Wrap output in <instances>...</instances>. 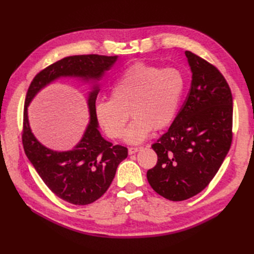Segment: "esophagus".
I'll return each instance as SVG.
<instances>
[{"mask_svg": "<svg viewBox=\"0 0 254 254\" xmlns=\"http://www.w3.org/2000/svg\"><path fill=\"white\" fill-rule=\"evenodd\" d=\"M142 147H129L128 148V152L129 155H133V153H135L136 151H139Z\"/></svg>", "mask_w": 254, "mask_h": 254, "instance_id": "esophagus-1", "label": "esophagus"}]
</instances>
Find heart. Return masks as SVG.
Instances as JSON below:
<instances>
[{"label": "heart", "instance_id": "obj_1", "mask_svg": "<svg viewBox=\"0 0 254 254\" xmlns=\"http://www.w3.org/2000/svg\"><path fill=\"white\" fill-rule=\"evenodd\" d=\"M184 89L186 78L177 68L134 64L115 80L111 98L97 104V122L112 139H121L130 111L133 120L126 130L125 140L139 144L152 129L160 130L171 124Z\"/></svg>", "mask_w": 254, "mask_h": 254}]
</instances>
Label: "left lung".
Returning <instances> with one entry per match:
<instances>
[{
    "mask_svg": "<svg viewBox=\"0 0 254 254\" xmlns=\"http://www.w3.org/2000/svg\"><path fill=\"white\" fill-rule=\"evenodd\" d=\"M193 79L173 124L152 144L158 161L147 171L153 190L182 201L203 190L218 172L233 139L231 89L218 68L186 51Z\"/></svg>",
    "mask_w": 254,
    "mask_h": 254,
    "instance_id": "left-lung-1",
    "label": "left lung"
}]
</instances>
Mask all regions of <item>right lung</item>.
Segmentation results:
<instances>
[{
  "instance_id": "add662e5",
  "label": "right lung",
  "mask_w": 254,
  "mask_h": 254,
  "mask_svg": "<svg viewBox=\"0 0 254 254\" xmlns=\"http://www.w3.org/2000/svg\"><path fill=\"white\" fill-rule=\"evenodd\" d=\"M117 56L97 54L65 57L38 73L30 82L23 111L22 144L30 163L54 194L76 205L90 204L109 189L119 164L125 160L128 149L104 140L97 129L95 102L96 88L89 96L90 124L74 150L58 152L44 147L30 131L27 106L45 84L61 76L99 78L115 63Z\"/></svg>"
}]
</instances>
